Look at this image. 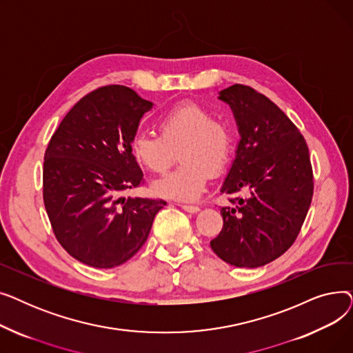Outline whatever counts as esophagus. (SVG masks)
<instances>
[{
    "mask_svg": "<svg viewBox=\"0 0 353 353\" xmlns=\"http://www.w3.org/2000/svg\"><path fill=\"white\" fill-rule=\"evenodd\" d=\"M180 208H181L183 210L189 212V213H197V212L200 210V208H199V206H194V205H180Z\"/></svg>",
    "mask_w": 353,
    "mask_h": 353,
    "instance_id": "obj_1",
    "label": "esophagus"
}]
</instances>
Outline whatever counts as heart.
Returning a JSON list of instances; mask_svg holds the SVG:
<instances>
[{"label":"heart","mask_w":353,"mask_h":353,"mask_svg":"<svg viewBox=\"0 0 353 353\" xmlns=\"http://www.w3.org/2000/svg\"><path fill=\"white\" fill-rule=\"evenodd\" d=\"M159 137L143 132L130 140L133 159L152 173H164L179 152L181 164L157 180L153 190L176 200H196L205 192L209 174L225 170L232 154L230 127L203 105L184 101L165 110L157 120Z\"/></svg>","instance_id":"obj_1"}]
</instances>
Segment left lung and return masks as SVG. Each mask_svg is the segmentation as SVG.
Returning a JSON list of instances; mask_svg holds the SVG:
<instances>
[{
    "instance_id": "left-lung-1",
    "label": "left lung",
    "mask_w": 353,
    "mask_h": 353,
    "mask_svg": "<svg viewBox=\"0 0 353 353\" xmlns=\"http://www.w3.org/2000/svg\"><path fill=\"white\" fill-rule=\"evenodd\" d=\"M239 127L236 159L221 186L233 208L212 250L236 268H259L282 256L298 237L313 196L306 140L265 94L243 84L220 91Z\"/></svg>"
}]
</instances>
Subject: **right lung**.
Masks as SVG:
<instances>
[{
    "label": "right lung",
    "mask_w": 353,
    "mask_h": 353,
    "mask_svg": "<svg viewBox=\"0 0 353 353\" xmlns=\"http://www.w3.org/2000/svg\"><path fill=\"white\" fill-rule=\"evenodd\" d=\"M153 103L124 85L88 92L55 130L44 154L43 199L59 243L79 262L110 269L133 257L165 201L121 197L143 184L130 140Z\"/></svg>",
    "instance_id": "1"
}]
</instances>
